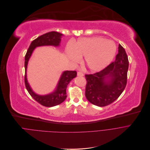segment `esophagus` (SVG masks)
I'll list each match as a JSON object with an SVG mask.
<instances>
[{"instance_id": "obj_1", "label": "esophagus", "mask_w": 150, "mask_h": 150, "mask_svg": "<svg viewBox=\"0 0 150 150\" xmlns=\"http://www.w3.org/2000/svg\"><path fill=\"white\" fill-rule=\"evenodd\" d=\"M77 76H83L84 74H83V73L82 72H81V71H78V72H77Z\"/></svg>"}]
</instances>
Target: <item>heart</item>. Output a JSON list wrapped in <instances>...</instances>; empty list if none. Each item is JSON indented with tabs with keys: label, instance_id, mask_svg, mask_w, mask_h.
I'll list each match as a JSON object with an SVG mask.
<instances>
[{
	"label": "heart",
	"instance_id": "1",
	"mask_svg": "<svg viewBox=\"0 0 150 150\" xmlns=\"http://www.w3.org/2000/svg\"><path fill=\"white\" fill-rule=\"evenodd\" d=\"M116 52L113 41L99 37L81 38L75 45L69 44L66 48L67 56L73 62L78 63L81 57H84L86 66L92 71H100L108 66Z\"/></svg>",
	"mask_w": 150,
	"mask_h": 150
}]
</instances>
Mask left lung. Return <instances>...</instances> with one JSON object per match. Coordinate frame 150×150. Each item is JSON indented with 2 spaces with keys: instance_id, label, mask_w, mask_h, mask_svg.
I'll return each mask as SVG.
<instances>
[{
  "instance_id": "obj_1",
  "label": "left lung",
  "mask_w": 150,
  "mask_h": 150,
  "mask_svg": "<svg viewBox=\"0 0 150 150\" xmlns=\"http://www.w3.org/2000/svg\"><path fill=\"white\" fill-rule=\"evenodd\" d=\"M128 67L127 54L119 44L115 62L99 72L85 75L86 99L100 107L108 106L116 100L126 87Z\"/></svg>"
}]
</instances>
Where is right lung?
<instances>
[{
	"mask_svg": "<svg viewBox=\"0 0 150 150\" xmlns=\"http://www.w3.org/2000/svg\"><path fill=\"white\" fill-rule=\"evenodd\" d=\"M63 34L57 32L52 31L40 36L34 40L30 45L25 57V84L29 95L37 102L46 107H52L62 103L67 98L66 88L70 81L77 76L76 71H65L63 73L57 86L55 91L47 95L40 96L35 93L29 86L26 79V68L29 59L34 50L37 47L44 45L58 46Z\"/></svg>",
	"mask_w": 150,
	"mask_h": 150,
	"instance_id": "1",
	"label": "right lung"
}]
</instances>
